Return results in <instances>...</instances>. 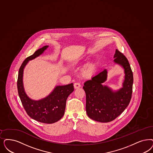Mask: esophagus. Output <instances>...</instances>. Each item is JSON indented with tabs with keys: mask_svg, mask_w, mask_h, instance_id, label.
<instances>
[{
	"mask_svg": "<svg viewBox=\"0 0 153 153\" xmlns=\"http://www.w3.org/2000/svg\"><path fill=\"white\" fill-rule=\"evenodd\" d=\"M81 87V85L79 82H76L74 84V89H79Z\"/></svg>",
	"mask_w": 153,
	"mask_h": 153,
	"instance_id": "34e87169",
	"label": "esophagus"
}]
</instances>
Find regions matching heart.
<instances>
[{"label": "heart", "mask_w": 153, "mask_h": 153, "mask_svg": "<svg viewBox=\"0 0 153 153\" xmlns=\"http://www.w3.org/2000/svg\"><path fill=\"white\" fill-rule=\"evenodd\" d=\"M96 67L95 64H90L85 69L84 74L85 76H90L95 72Z\"/></svg>", "instance_id": "obj_1"}]
</instances>
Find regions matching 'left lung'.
<instances>
[{
    "label": "left lung",
    "instance_id": "obj_1",
    "mask_svg": "<svg viewBox=\"0 0 153 153\" xmlns=\"http://www.w3.org/2000/svg\"><path fill=\"white\" fill-rule=\"evenodd\" d=\"M114 63L121 67L124 72L122 87L113 90L103 85L107 79L106 69L101 71L84 83L86 111L90 119L101 123L114 120L129 105L131 99L133 82V72L126 57L117 49Z\"/></svg>",
    "mask_w": 153,
    "mask_h": 153
}]
</instances>
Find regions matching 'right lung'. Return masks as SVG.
<instances>
[{"label":"right lung","mask_w":153,"mask_h":153,"mask_svg":"<svg viewBox=\"0 0 153 153\" xmlns=\"http://www.w3.org/2000/svg\"><path fill=\"white\" fill-rule=\"evenodd\" d=\"M48 48L47 45L38 49L24 61L19 71L17 89L21 103L29 116L41 123L53 124L63 116L67 99L74 91V84L56 86L50 94L39 100H34L28 97L23 84L24 69L27 63L42 55Z\"/></svg>","instance_id":"1"}]
</instances>
